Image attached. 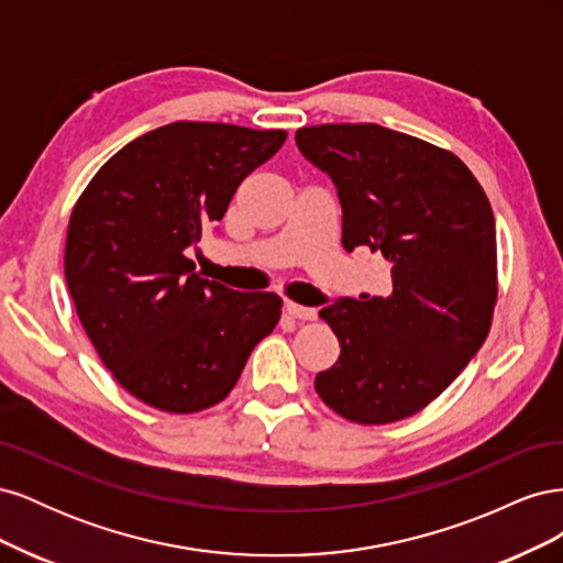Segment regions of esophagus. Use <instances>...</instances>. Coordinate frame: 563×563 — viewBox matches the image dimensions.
<instances>
[{
    "instance_id": "1",
    "label": "esophagus",
    "mask_w": 563,
    "mask_h": 563,
    "mask_svg": "<svg viewBox=\"0 0 563 563\" xmlns=\"http://www.w3.org/2000/svg\"><path fill=\"white\" fill-rule=\"evenodd\" d=\"M286 312L291 314L294 319H302V321L317 319V310L314 308H305V305H298V302H286Z\"/></svg>"
}]
</instances>
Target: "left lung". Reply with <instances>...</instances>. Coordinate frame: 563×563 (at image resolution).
<instances>
[{
	"instance_id": "obj_1",
	"label": "left lung",
	"mask_w": 563,
	"mask_h": 563,
	"mask_svg": "<svg viewBox=\"0 0 563 563\" xmlns=\"http://www.w3.org/2000/svg\"><path fill=\"white\" fill-rule=\"evenodd\" d=\"M296 143L338 187L345 251L368 246L391 265L387 298H340L319 312L340 356L314 389L352 422L404 420L460 376L490 331L488 197L453 152L380 124L305 126Z\"/></svg>"
}]
</instances>
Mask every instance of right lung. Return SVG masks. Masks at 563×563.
Segmentation results:
<instances>
[{
	"label": "right lung",
	"mask_w": 563,
	"mask_h": 563,
	"mask_svg": "<svg viewBox=\"0 0 563 563\" xmlns=\"http://www.w3.org/2000/svg\"><path fill=\"white\" fill-rule=\"evenodd\" d=\"M284 141L282 129L174 122L124 145L77 199L67 288L100 362L143 404L197 413L223 401L277 327V294L203 279L185 253Z\"/></svg>",
	"instance_id": "right-lung-1"
}]
</instances>
